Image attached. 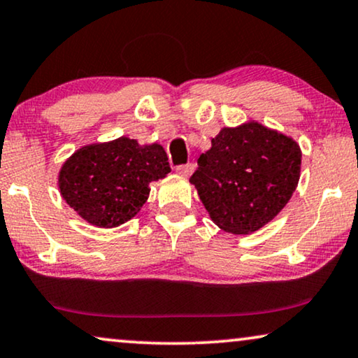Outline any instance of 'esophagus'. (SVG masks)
<instances>
[{
	"label": "esophagus",
	"instance_id": "34e87169",
	"mask_svg": "<svg viewBox=\"0 0 358 358\" xmlns=\"http://www.w3.org/2000/svg\"><path fill=\"white\" fill-rule=\"evenodd\" d=\"M193 170H194V165L193 164H187V165H178L176 166V171H178L180 175L182 176H189L193 173Z\"/></svg>",
	"mask_w": 358,
	"mask_h": 358
}]
</instances>
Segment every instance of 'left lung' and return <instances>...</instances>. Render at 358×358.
<instances>
[{"instance_id": "8db88e82", "label": "left lung", "mask_w": 358, "mask_h": 358, "mask_svg": "<svg viewBox=\"0 0 358 358\" xmlns=\"http://www.w3.org/2000/svg\"><path fill=\"white\" fill-rule=\"evenodd\" d=\"M301 171L292 137L259 122L224 127L199 155L189 182L213 222L231 234H250L287 206Z\"/></svg>"}]
</instances>
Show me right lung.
<instances>
[{
	"instance_id": "right-lung-1",
	"label": "right lung",
	"mask_w": 358,
	"mask_h": 358,
	"mask_svg": "<svg viewBox=\"0 0 358 358\" xmlns=\"http://www.w3.org/2000/svg\"><path fill=\"white\" fill-rule=\"evenodd\" d=\"M170 173L159 144L139 145L129 137L78 149L59 173L62 198L85 221L116 227L134 217L149 198V183Z\"/></svg>"
}]
</instances>
